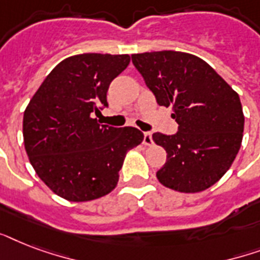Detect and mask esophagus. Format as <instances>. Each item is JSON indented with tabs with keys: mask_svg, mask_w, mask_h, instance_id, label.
Returning a JSON list of instances; mask_svg holds the SVG:
<instances>
[{
	"mask_svg": "<svg viewBox=\"0 0 260 260\" xmlns=\"http://www.w3.org/2000/svg\"><path fill=\"white\" fill-rule=\"evenodd\" d=\"M143 143H144V146H151V144H152V134H151V132H144Z\"/></svg>",
	"mask_w": 260,
	"mask_h": 260,
	"instance_id": "1",
	"label": "esophagus"
}]
</instances>
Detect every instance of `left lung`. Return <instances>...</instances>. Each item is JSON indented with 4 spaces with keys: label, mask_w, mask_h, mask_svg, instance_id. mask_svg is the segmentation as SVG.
Instances as JSON below:
<instances>
[{
    "label": "left lung",
    "mask_w": 260,
    "mask_h": 260,
    "mask_svg": "<svg viewBox=\"0 0 260 260\" xmlns=\"http://www.w3.org/2000/svg\"><path fill=\"white\" fill-rule=\"evenodd\" d=\"M132 63L160 106H173L175 135H152L167 152L159 182L181 193H198L230 170L243 140L239 94L196 55L155 51L132 55Z\"/></svg>",
    "instance_id": "left-lung-1"
}]
</instances>
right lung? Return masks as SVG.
<instances>
[{
	"instance_id": "1",
	"label": "right lung",
	"mask_w": 260,
	"mask_h": 260,
	"mask_svg": "<svg viewBox=\"0 0 260 260\" xmlns=\"http://www.w3.org/2000/svg\"><path fill=\"white\" fill-rule=\"evenodd\" d=\"M129 55L81 54L47 75L24 112L22 136L39 178L59 197L86 202L109 194L118 182L126 152L143 132L98 124L108 106L110 82L125 70Z\"/></svg>"
}]
</instances>
